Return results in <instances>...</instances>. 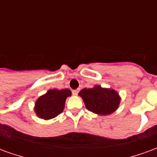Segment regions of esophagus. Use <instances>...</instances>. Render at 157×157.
<instances>
[{
  "mask_svg": "<svg viewBox=\"0 0 157 157\" xmlns=\"http://www.w3.org/2000/svg\"><path fill=\"white\" fill-rule=\"evenodd\" d=\"M78 90H73V91H72V94H73V95L74 96H76L77 95V94H78Z\"/></svg>",
  "mask_w": 157,
  "mask_h": 157,
  "instance_id": "34e87169",
  "label": "esophagus"
}]
</instances>
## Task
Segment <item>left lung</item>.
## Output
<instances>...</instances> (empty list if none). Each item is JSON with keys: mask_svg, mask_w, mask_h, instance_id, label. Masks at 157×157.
<instances>
[{"mask_svg": "<svg viewBox=\"0 0 157 157\" xmlns=\"http://www.w3.org/2000/svg\"><path fill=\"white\" fill-rule=\"evenodd\" d=\"M86 109L99 115H109L118 109L121 98L115 90L96 85L79 92Z\"/></svg>", "mask_w": 157, "mask_h": 157, "instance_id": "8db88e82", "label": "left lung"}]
</instances>
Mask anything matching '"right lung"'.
I'll use <instances>...</instances> for the list:
<instances>
[{
	"label": "right lung",
	"instance_id": "1",
	"mask_svg": "<svg viewBox=\"0 0 157 157\" xmlns=\"http://www.w3.org/2000/svg\"><path fill=\"white\" fill-rule=\"evenodd\" d=\"M71 96L69 89H51L39 97L35 102L34 112L39 118L48 120L61 113L65 109V100Z\"/></svg>",
	"mask_w": 157,
	"mask_h": 157
}]
</instances>
